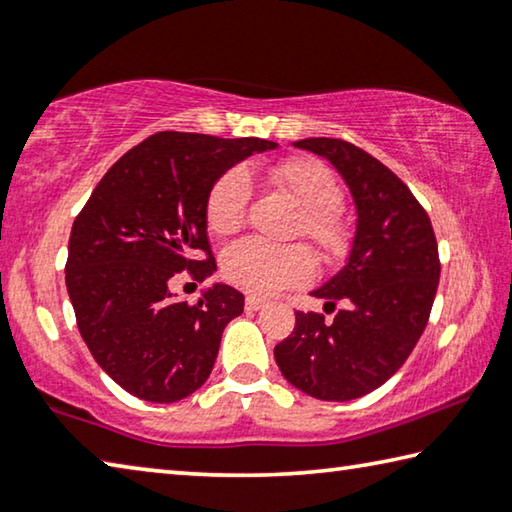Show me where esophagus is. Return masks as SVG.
Masks as SVG:
<instances>
[{"mask_svg": "<svg viewBox=\"0 0 512 512\" xmlns=\"http://www.w3.org/2000/svg\"><path fill=\"white\" fill-rule=\"evenodd\" d=\"M264 305H266L264 298H257V296H248L246 298V309L248 311H257V309H262Z\"/></svg>", "mask_w": 512, "mask_h": 512, "instance_id": "1", "label": "esophagus"}]
</instances>
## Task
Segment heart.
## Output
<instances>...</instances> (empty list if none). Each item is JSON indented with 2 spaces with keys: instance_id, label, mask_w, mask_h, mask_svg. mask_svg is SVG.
Instances as JSON below:
<instances>
[{
  "instance_id": "b5f03b06",
  "label": "heart",
  "mask_w": 512,
  "mask_h": 512,
  "mask_svg": "<svg viewBox=\"0 0 512 512\" xmlns=\"http://www.w3.org/2000/svg\"><path fill=\"white\" fill-rule=\"evenodd\" d=\"M277 187H282L302 210L296 221V235L309 239L320 255H341L348 246V225L339 207L343 189L323 162L311 158L287 160L271 171ZM253 185L244 167L223 171L207 192L205 219L216 235H232L244 225ZM225 280L235 287L259 293H275L296 287L314 275V259L305 246H273L262 239H241L225 248L221 259Z\"/></svg>"
}]
</instances>
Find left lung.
I'll return each instance as SVG.
<instances>
[{"instance_id": "left-lung-1", "label": "left lung", "mask_w": 512, "mask_h": 512, "mask_svg": "<svg viewBox=\"0 0 512 512\" xmlns=\"http://www.w3.org/2000/svg\"><path fill=\"white\" fill-rule=\"evenodd\" d=\"M323 155L357 205V232L345 266L311 296L332 323L296 311V327L275 345L284 379L316 400L348 402L375 391L409 359L436 298L440 259L431 221L395 173L359 146L332 137L293 142Z\"/></svg>"}]
</instances>
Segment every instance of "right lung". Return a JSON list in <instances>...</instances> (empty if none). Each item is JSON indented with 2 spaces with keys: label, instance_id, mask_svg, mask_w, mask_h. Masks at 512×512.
<instances>
[{
  "label": "right lung",
  "instance_id": "obj_1",
  "mask_svg": "<svg viewBox=\"0 0 512 512\" xmlns=\"http://www.w3.org/2000/svg\"><path fill=\"white\" fill-rule=\"evenodd\" d=\"M259 137L155 133L112 164L69 235L65 284L94 361L146 402L171 404L201 388L221 334L244 311V293L214 284L196 305L173 300L169 282L216 271L205 201L214 180Z\"/></svg>",
  "mask_w": 512,
  "mask_h": 512
}]
</instances>
